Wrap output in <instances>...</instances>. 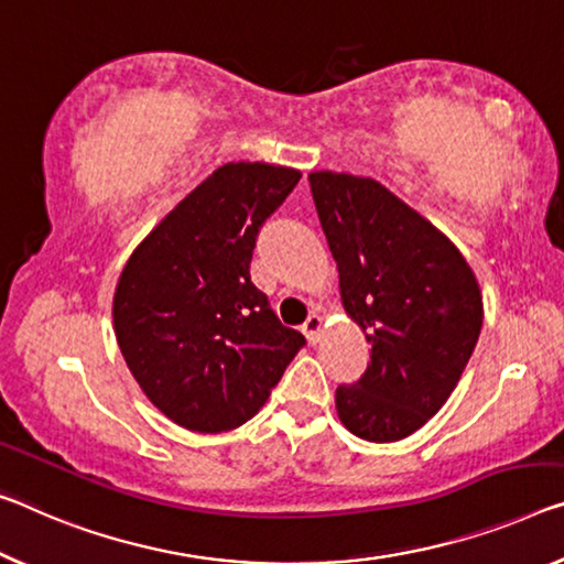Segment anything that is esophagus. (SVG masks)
<instances>
[{"mask_svg": "<svg viewBox=\"0 0 564 564\" xmlns=\"http://www.w3.org/2000/svg\"><path fill=\"white\" fill-rule=\"evenodd\" d=\"M302 333H305L307 340L315 345L319 340V333H323V317L319 315H310L305 319V325H302Z\"/></svg>", "mask_w": 564, "mask_h": 564, "instance_id": "34e87169", "label": "esophagus"}]
</instances>
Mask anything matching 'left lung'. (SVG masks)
Returning a JSON list of instances; mask_svg holds the SVG:
<instances>
[{
  "label": "left lung",
  "instance_id": "1",
  "mask_svg": "<svg viewBox=\"0 0 564 564\" xmlns=\"http://www.w3.org/2000/svg\"><path fill=\"white\" fill-rule=\"evenodd\" d=\"M340 300L366 333L362 378L335 391L343 426L372 444L419 431L462 378L479 340L476 274L444 231L368 176L310 173Z\"/></svg>",
  "mask_w": 564,
  "mask_h": 564
}]
</instances>
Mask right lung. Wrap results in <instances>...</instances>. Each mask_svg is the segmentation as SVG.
I'll list each match as a JSON object with an SVG mask.
<instances>
[{"instance_id":"1","label":"right lung","mask_w":564,"mask_h":564,"mask_svg":"<svg viewBox=\"0 0 564 564\" xmlns=\"http://www.w3.org/2000/svg\"><path fill=\"white\" fill-rule=\"evenodd\" d=\"M300 176L262 161L224 163L155 224L118 276V348L145 398L181 429L241 426L305 345L249 274L259 227Z\"/></svg>"}]
</instances>
